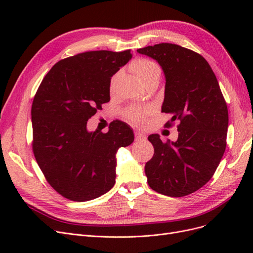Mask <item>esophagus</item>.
Returning a JSON list of instances; mask_svg holds the SVG:
<instances>
[{
  "label": "esophagus",
  "mask_w": 253,
  "mask_h": 253,
  "mask_svg": "<svg viewBox=\"0 0 253 253\" xmlns=\"http://www.w3.org/2000/svg\"><path fill=\"white\" fill-rule=\"evenodd\" d=\"M134 135H135V140L136 141H143V140L147 139V137H145V135L140 133V132H135Z\"/></svg>",
  "instance_id": "obj_1"
}]
</instances>
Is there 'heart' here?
Returning a JSON list of instances; mask_svg holds the SVG:
<instances>
[{
    "label": "heart",
    "instance_id": "heart-1",
    "mask_svg": "<svg viewBox=\"0 0 253 253\" xmlns=\"http://www.w3.org/2000/svg\"><path fill=\"white\" fill-rule=\"evenodd\" d=\"M131 70L135 74L137 77L143 85H147V84L159 81L160 76H162V68L160 66L147 58H138L134 60L131 63ZM150 112L148 109H139V108H129L126 111L125 116L127 120H129L133 124H141L143 122L145 115Z\"/></svg>",
    "mask_w": 253,
    "mask_h": 253
}]
</instances>
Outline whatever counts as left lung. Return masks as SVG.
<instances>
[{"mask_svg": "<svg viewBox=\"0 0 253 253\" xmlns=\"http://www.w3.org/2000/svg\"><path fill=\"white\" fill-rule=\"evenodd\" d=\"M156 60L165 77L162 112L172 115L166 127L178 121V138L163 142L148 137L154 155L145 164L148 183L156 192L186 196L208 182L226 149L228 109L217 79L206 59L171 43L137 49Z\"/></svg>", "mask_w": 253, "mask_h": 253, "instance_id": "obj_1", "label": "left lung"}]
</instances>
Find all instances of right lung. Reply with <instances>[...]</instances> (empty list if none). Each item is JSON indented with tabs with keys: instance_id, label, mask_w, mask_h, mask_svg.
Listing matches in <instances>:
<instances>
[{
	"instance_id": "right-lung-1",
	"label": "right lung",
	"mask_w": 253,
	"mask_h": 253,
	"mask_svg": "<svg viewBox=\"0 0 253 253\" xmlns=\"http://www.w3.org/2000/svg\"><path fill=\"white\" fill-rule=\"evenodd\" d=\"M131 50H95L59 61L38 88L32 106L33 151L49 185L74 202L105 194L115 185L116 153L134 141L116 121L108 133L88 132L87 120L110 101L111 78Z\"/></svg>"
}]
</instances>
